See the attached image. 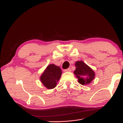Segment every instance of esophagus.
<instances>
[{"instance_id":"obj_1","label":"esophagus","mask_w":123,"mask_h":123,"mask_svg":"<svg viewBox=\"0 0 123 123\" xmlns=\"http://www.w3.org/2000/svg\"><path fill=\"white\" fill-rule=\"evenodd\" d=\"M71 71V69H70V68H68V69H65V70H63L64 72H70Z\"/></svg>"}]
</instances>
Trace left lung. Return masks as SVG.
<instances>
[{"label": "left lung", "instance_id": "1", "mask_svg": "<svg viewBox=\"0 0 123 123\" xmlns=\"http://www.w3.org/2000/svg\"><path fill=\"white\" fill-rule=\"evenodd\" d=\"M75 70L74 74L78 79V82L82 85H88L95 78V74L93 70L82 61L75 63Z\"/></svg>", "mask_w": 123, "mask_h": 123}]
</instances>
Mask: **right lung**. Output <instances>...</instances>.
Here are the masks:
<instances>
[{
    "instance_id": "right-lung-1",
    "label": "right lung",
    "mask_w": 123,
    "mask_h": 123,
    "mask_svg": "<svg viewBox=\"0 0 123 123\" xmlns=\"http://www.w3.org/2000/svg\"><path fill=\"white\" fill-rule=\"evenodd\" d=\"M61 74L62 71L59 67L53 64H49L41 75L40 80L46 88L51 89L56 87Z\"/></svg>"
}]
</instances>
